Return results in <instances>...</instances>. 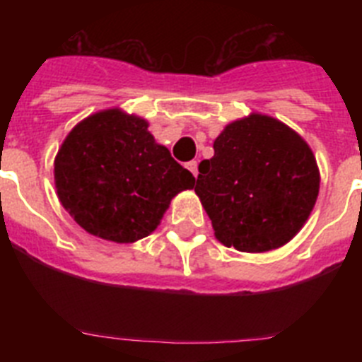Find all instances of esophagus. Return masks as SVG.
Returning <instances> with one entry per match:
<instances>
[{
	"instance_id": "1",
	"label": "esophagus",
	"mask_w": 362,
	"mask_h": 362,
	"mask_svg": "<svg viewBox=\"0 0 362 362\" xmlns=\"http://www.w3.org/2000/svg\"><path fill=\"white\" fill-rule=\"evenodd\" d=\"M187 168L194 174V177H197V161H188Z\"/></svg>"
}]
</instances>
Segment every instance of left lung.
I'll return each instance as SVG.
<instances>
[{
	"mask_svg": "<svg viewBox=\"0 0 362 362\" xmlns=\"http://www.w3.org/2000/svg\"><path fill=\"white\" fill-rule=\"evenodd\" d=\"M312 148L290 127L263 114L226 124L214 158L199 163L196 194L217 241L268 252L303 228L319 194Z\"/></svg>",
	"mask_w": 362,
	"mask_h": 362,
	"instance_id": "1",
	"label": "left lung"
}]
</instances>
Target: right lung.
<instances>
[{"mask_svg": "<svg viewBox=\"0 0 362 362\" xmlns=\"http://www.w3.org/2000/svg\"><path fill=\"white\" fill-rule=\"evenodd\" d=\"M57 197L81 228L134 243L158 228L172 197L196 177L158 145L143 117L108 108L78 123L54 161Z\"/></svg>", "mask_w": 362, "mask_h": 362, "instance_id": "right-lung-1", "label": "right lung"}]
</instances>
